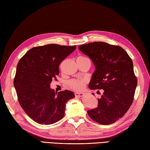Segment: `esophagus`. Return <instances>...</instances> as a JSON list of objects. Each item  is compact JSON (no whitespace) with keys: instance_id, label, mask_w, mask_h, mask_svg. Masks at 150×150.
Returning <instances> with one entry per match:
<instances>
[{"instance_id":"obj_1","label":"esophagus","mask_w":150,"mask_h":150,"mask_svg":"<svg viewBox=\"0 0 150 150\" xmlns=\"http://www.w3.org/2000/svg\"><path fill=\"white\" fill-rule=\"evenodd\" d=\"M75 95L76 97H83L84 96V93H78V92H77V93H75Z\"/></svg>"}]
</instances>
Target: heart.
<instances>
[{
	"instance_id": "heart-1",
	"label": "heart",
	"mask_w": 150,
	"mask_h": 150,
	"mask_svg": "<svg viewBox=\"0 0 150 150\" xmlns=\"http://www.w3.org/2000/svg\"><path fill=\"white\" fill-rule=\"evenodd\" d=\"M78 58H86L85 57H79ZM86 83V79L84 78H79L69 81L68 85L70 88L75 91H81L83 90Z\"/></svg>"
}]
</instances>
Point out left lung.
<instances>
[{
	"mask_svg": "<svg viewBox=\"0 0 150 150\" xmlns=\"http://www.w3.org/2000/svg\"><path fill=\"white\" fill-rule=\"evenodd\" d=\"M79 49L95 66L88 87L103 91L97 108L88 110V115L103 125L114 123L124 115L133 103L137 80L132 60L122 47L106 42L82 44Z\"/></svg>",
	"mask_w": 150,
	"mask_h": 150,
	"instance_id": "obj_1",
	"label": "left lung"
}]
</instances>
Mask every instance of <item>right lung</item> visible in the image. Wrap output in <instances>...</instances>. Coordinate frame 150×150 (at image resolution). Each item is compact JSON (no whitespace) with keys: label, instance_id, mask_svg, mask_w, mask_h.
I'll return each instance as SVG.
<instances>
[{"label":"right lung","instance_id":"obj_1","mask_svg":"<svg viewBox=\"0 0 150 150\" xmlns=\"http://www.w3.org/2000/svg\"><path fill=\"white\" fill-rule=\"evenodd\" d=\"M75 49L54 44L35 47L18 61L14 87L21 106L35 122L47 125L64 116L66 104L75 95L69 90L55 92L50 84L59 74L60 62Z\"/></svg>","mask_w":150,"mask_h":150}]
</instances>
